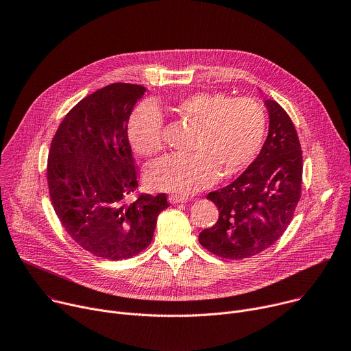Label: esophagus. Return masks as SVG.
Segmentation results:
<instances>
[{
  "mask_svg": "<svg viewBox=\"0 0 351 351\" xmlns=\"http://www.w3.org/2000/svg\"><path fill=\"white\" fill-rule=\"evenodd\" d=\"M168 199H169L171 204H178V203H187L189 202V197L179 195V194H171Z\"/></svg>",
  "mask_w": 351,
  "mask_h": 351,
  "instance_id": "34e87169",
  "label": "esophagus"
}]
</instances>
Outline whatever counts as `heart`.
I'll use <instances>...</instances> for the list:
<instances>
[{
    "label": "heart",
    "instance_id": "obj_1",
    "mask_svg": "<svg viewBox=\"0 0 351 351\" xmlns=\"http://www.w3.org/2000/svg\"><path fill=\"white\" fill-rule=\"evenodd\" d=\"M173 111L195 126V153L168 156L147 168L145 179L156 190L190 194L222 176H230L254 160L264 141L267 117L253 98H230L225 93L198 91L179 98ZM164 117L153 103L141 104L128 125L134 152L152 157L162 149Z\"/></svg>",
    "mask_w": 351,
    "mask_h": 351
}]
</instances>
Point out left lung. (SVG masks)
<instances>
[{"instance_id": "obj_1", "label": "left lung", "mask_w": 351, "mask_h": 351, "mask_svg": "<svg viewBox=\"0 0 351 351\" xmlns=\"http://www.w3.org/2000/svg\"><path fill=\"white\" fill-rule=\"evenodd\" d=\"M264 104L269 129L258 157L230 184L207 195L219 218L198 241L222 258L253 257L276 243L302 195L303 156L294 125L274 99Z\"/></svg>"}]
</instances>
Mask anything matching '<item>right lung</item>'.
Instances as JSON below:
<instances>
[{"label":"right lung","mask_w":351,"mask_h":351,"mask_svg":"<svg viewBox=\"0 0 351 351\" xmlns=\"http://www.w3.org/2000/svg\"><path fill=\"white\" fill-rule=\"evenodd\" d=\"M145 87L112 83L79 101L61 122L48 153L47 182L68 234L95 257L119 261L152 243L167 194L128 195L137 172L128 122Z\"/></svg>","instance_id":"add662e5"}]
</instances>
